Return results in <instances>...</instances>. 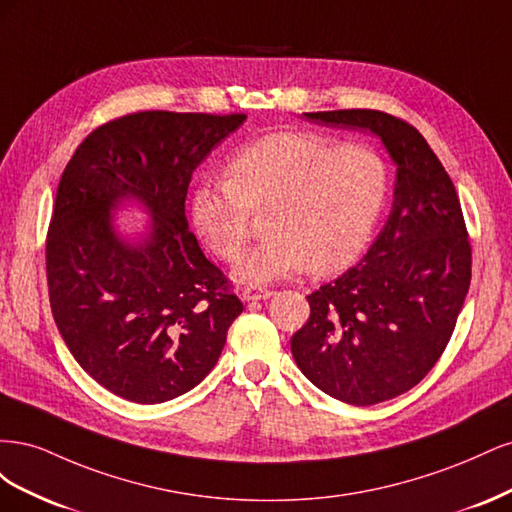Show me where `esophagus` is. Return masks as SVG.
<instances>
[{"label": "esophagus", "instance_id": "obj_1", "mask_svg": "<svg viewBox=\"0 0 512 512\" xmlns=\"http://www.w3.org/2000/svg\"><path fill=\"white\" fill-rule=\"evenodd\" d=\"M273 290L269 288H260V286H247L241 290V299L243 301H262V299H271Z\"/></svg>", "mask_w": 512, "mask_h": 512}]
</instances>
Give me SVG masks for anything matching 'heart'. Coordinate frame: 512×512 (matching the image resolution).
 I'll list each match as a JSON object with an SVG mask.
<instances>
[{
	"mask_svg": "<svg viewBox=\"0 0 512 512\" xmlns=\"http://www.w3.org/2000/svg\"><path fill=\"white\" fill-rule=\"evenodd\" d=\"M389 192V168L367 145L316 132H280L243 147L228 177H205L190 200L209 250L237 258L252 235V209H271V239L243 254L235 275L265 284L312 267H350L371 239Z\"/></svg>",
	"mask_w": 512,
	"mask_h": 512,
	"instance_id": "heart-1",
	"label": "heart"
}]
</instances>
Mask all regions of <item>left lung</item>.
Wrapping results in <instances>:
<instances>
[{"instance_id": "1", "label": "left lung", "mask_w": 512, "mask_h": 512, "mask_svg": "<svg viewBox=\"0 0 512 512\" xmlns=\"http://www.w3.org/2000/svg\"><path fill=\"white\" fill-rule=\"evenodd\" d=\"M376 134L397 164L393 209L359 265L307 294L309 318L290 350L303 376L350 406L410 391L438 363L472 277L455 185L425 138L382 111L305 113Z\"/></svg>"}]
</instances>
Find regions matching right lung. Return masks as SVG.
<instances>
[{
	"instance_id": "1",
	"label": "right lung",
	"mask_w": 512,
	"mask_h": 512,
	"mask_svg": "<svg viewBox=\"0 0 512 512\" xmlns=\"http://www.w3.org/2000/svg\"><path fill=\"white\" fill-rule=\"evenodd\" d=\"M245 115L141 111L104 123L59 179L46 235L57 329L87 374L134 404H162L218 363L243 303L185 218L194 170ZM136 199L152 226L121 238L110 213Z\"/></svg>"
}]
</instances>
